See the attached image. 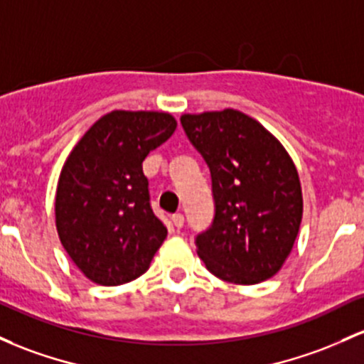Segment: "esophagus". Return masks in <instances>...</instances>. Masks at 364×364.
Returning a JSON list of instances; mask_svg holds the SVG:
<instances>
[{"instance_id":"1","label":"esophagus","mask_w":364,"mask_h":364,"mask_svg":"<svg viewBox=\"0 0 364 364\" xmlns=\"http://www.w3.org/2000/svg\"><path fill=\"white\" fill-rule=\"evenodd\" d=\"M171 221H173V225L179 230V228H183V225H185V215L181 213H176L171 215Z\"/></svg>"}]
</instances>
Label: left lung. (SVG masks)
<instances>
[{"label":"left lung","mask_w":364,"mask_h":364,"mask_svg":"<svg viewBox=\"0 0 364 364\" xmlns=\"http://www.w3.org/2000/svg\"><path fill=\"white\" fill-rule=\"evenodd\" d=\"M183 129L213 178V226L197 254L225 282L255 285L274 277L294 249L302 190L285 146L240 110L183 114Z\"/></svg>","instance_id":"1"}]
</instances>
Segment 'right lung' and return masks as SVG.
<instances>
[{
	"label": "right lung",
	"mask_w": 364,
	"mask_h": 364,
	"mask_svg": "<svg viewBox=\"0 0 364 364\" xmlns=\"http://www.w3.org/2000/svg\"><path fill=\"white\" fill-rule=\"evenodd\" d=\"M167 112L112 110L72 149L58 178L55 223L87 279L115 287L141 277L167 237L150 207L143 161L176 131Z\"/></svg>",
	"instance_id": "right-lung-1"
}]
</instances>
